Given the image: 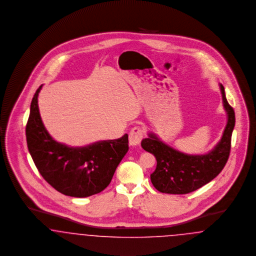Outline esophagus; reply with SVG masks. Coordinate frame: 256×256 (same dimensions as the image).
Segmentation results:
<instances>
[{
    "label": "esophagus",
    "instance_id": "34e87169",
    "mask_svg": "<svg viewBox=\"0 0 256 256\" xmlns=\"http://www.w3.org/2000/svg\"><path fill=\"white\" fill-rule=\"evenodd\" d=\"M144 136V130L142 127H134L129 133V142L130 144L136 146L138 145Z\"/></svg>",
    "mask_w": 256,
    "mask_h": 256
}]
</instances>
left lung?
I'll return each instance as SVG.
<instances>
[{
    "label": "left lung",
    "instance_id": "obj_1",
    "mask_svg": "<svg viewBox=\"0 0 256 256\" xmlns=\"http://www.w3.org/2000/svg\"><path fill=\"white\" fill-rule=\"evenodd\" d=\"M224 107L228 114V123L222 138L214 149L206 155H188L166 144L154 134L142 140L145 151L156 156V170L151 182L156 190L168 194H188L210 182L226 166L232 147V134L235 125L234 108L226 98L220 84Z\"/></svg>",
    "mask_w": 256,
    "mask_h": 256
}]
</instances>
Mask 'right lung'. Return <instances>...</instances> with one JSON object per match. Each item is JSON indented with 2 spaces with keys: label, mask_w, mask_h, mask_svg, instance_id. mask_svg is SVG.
<instances>
[{
  "label": "right lung",
  "mask_w": 256,
  "mask_h": 256,
  "mask_svg": "<svg viewBox=\"0 0 256 256\" xmlns=\"http://www.w3.org/2000/svg\"><path fill=\"white\" fill-rule=\"evenodd\" d=\"M41 88L42 85L34 94L26 127L28 148L38 171L64 195L84 198L100 193L109 186L129 149L128 134L84 147H68L57 142L41 120L38 107Z\"/></svg>",
  "instance_id": "obj_1"
}]
</instances>
